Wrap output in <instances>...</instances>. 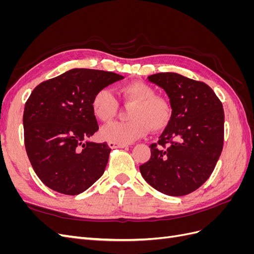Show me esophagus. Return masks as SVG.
Here are the masks:
<instances>
[{
	"instance_id": "esophagus-1",
	"label": "esophagus",
	"mask_w": 254,
	"mask_h": 254,
	"mask_svg": "<svg viewBox=\"0 0 254 254\" xmlns=\"http://www.w3.org/2000/svg\"><path fill=\"white\" fill-rule=\"evenodd\" d=\"M108 145L110 148H126V147H128V144L118 143V142H113V141H109Z\"/></svg>"
}]
</instances>
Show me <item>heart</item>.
<instances>
[{
	"label": "heart",
	"instance_id": "obj_1",
	"mask_svg": "<svg viewBox=\"0 0 254 254\" xmlns=\"http://www.w3.org/2000/svg\"><path fill=\"white\" fill-rule=\"evenodd\" d=\"M119 94L126 104H132L128 112V122H115L104 127L101 135L105 140L130 143L147 134L149 129L160 131L170 124L173 106L166 97L156 95V91L143 81H130L122 84ZM119 106L108 89L96 91L91 101L94 117L103 123H109L115 117Z\"/></svg>",
	"mask_w": 254,
	"mask_h": 254
}]
</instances>
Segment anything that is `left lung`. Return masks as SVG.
<instances>
[{"instance_id":"left-lung-1","label":"left lung","mask_w":254,"mask_h":254,"mask_svg":"<svg viewBox=\"0 0 254 254\" xmlns=\"http://www.w3.org/2000/svg\"><path fill=\"white\" fill-rule=\"evenodd\" d=\"M148 80L162 88L173 118L149 161L140 166L148 184L168 196H184L209 179L224 146L222 104L206 83L177 73H158Z\"/></svg>"}]
</instances>
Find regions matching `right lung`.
I'll use <instances>...</instances> for the list:
<instances>
[{
    "label": "right lung",
    "mask_w": 254,
    "mask_h": 254,
    "mask_svg": "<svg viewBox=\"0 0 254 254\" xmlns=\"http://www.w3.org/2000/svg\"><path fill=\"white\" fill-rule=\"evenodd\" d=\"M123 78L72 68L34 89L23 114L24 143L30 164L48 188L78 195L101 178L111 148L87 141L98 130L91 101L96 91Z\"/></svg>",
    "instance_id": "add662e5"
}]
</instances>
